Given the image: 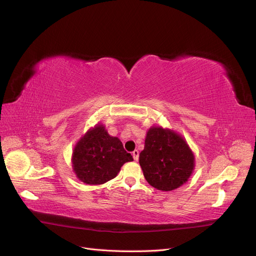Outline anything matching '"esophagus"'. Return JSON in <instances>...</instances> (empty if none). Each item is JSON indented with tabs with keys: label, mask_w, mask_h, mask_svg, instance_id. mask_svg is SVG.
I'll list each match as a JSON object with an SVG mask.
<instances>
[{
	"label": "esophagus",
	"mask_w": 256,
	"mask_h": 256,
	"mask_svg": "<svg viewBox=\"0 0 256 256\" xmlns=\"http://www.w3.org/2000/svg\"><path fill=\"white\" fill-rule=\"evenodd\" d=\"M132 157H134V159L136 161H138V152L136 150L132 152Z\"/></svg>",
	"instance_id": "1"
}]
</instances>
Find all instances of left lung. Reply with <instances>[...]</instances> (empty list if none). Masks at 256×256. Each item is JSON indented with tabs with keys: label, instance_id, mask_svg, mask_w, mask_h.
I'll return each instance as SVG.
<instances>
[{
	"label": "left lung",
	"instance_id": "1",
	"mask_svg": "<svg viewBox=\"0 0 256 256\" xmlns=\"http://www.w3.org/2000/svg\"><path fill=\"white\" fill-rule=\"evenodd\" d=\"M138 162L145 180L154 188H180L194 170V154L184 138L170 129L152 127L147 131Z\"/></svg>",
	"mask_w": 256,
	"mask_h": 256
}]
</instances>
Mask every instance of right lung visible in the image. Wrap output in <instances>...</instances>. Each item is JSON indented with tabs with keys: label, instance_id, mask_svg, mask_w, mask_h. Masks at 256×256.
Here are the masks:
<instances>
[{
	"label": "right lung",
	"instance_id": "add662e5",
	"mask_svg": "<svg viewBox=\"0 0 256 256\" xmlns=\"http://www.w3.org/2000/svg\"><path fill=\"white\" fill-rule=\"evenodd\" d=\"M72 160L74 172L81 182L102 184L116 177L122 164L134 158L124 150L118 138L111 136L98 124L76 143Z\"/></svg>",
	"mask_w": 256,
	"mask_h": 256
}]
</instances>
